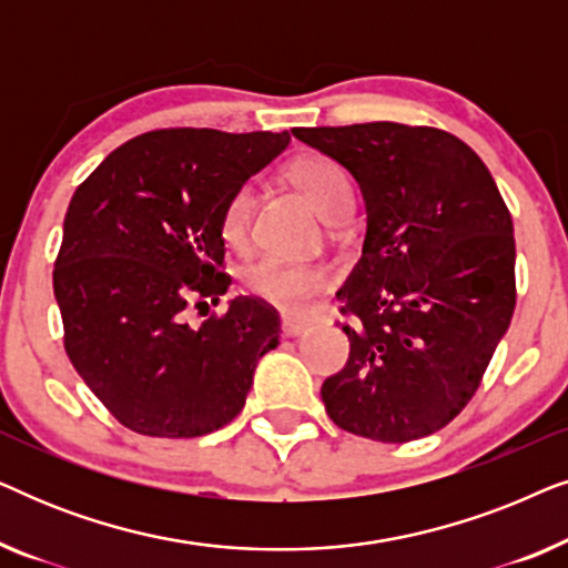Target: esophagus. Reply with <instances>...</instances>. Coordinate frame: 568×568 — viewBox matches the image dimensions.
<instances>
[{"label": "esophagus", "instance_id": "1", "mask_svg": "<svg viewBox=\"0 0 568 568\" xmlns=\"http://www.w3.org/2000/svg\"><path fill=\"white\" fill-rule=\"evenodd\" d=\"M307 331V323L294 321V317H282V333L286 338H297Z\"/></svg>", "mask_w": 568, "mask_h": 568}]
</instances>
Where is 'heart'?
<instances>
[{
    "mask_svg": "<svg viewBox=\"0 0 568 568\" xmlns=\"http://www.w3.org/2000/svg\"><path fill=\"white\" fill-rule=\"evenodd\" d=\"M290 181L305 193L310 204L317 209V214L325 222H341L352 212V183H348V175L333 160L321 158V154L302 158L292 165ZM253 209L255 191L251 185H243V189L232 193L227 204H224L220 222L224 243H245ZM243 284L255 297L266 300L268 305L284 310V313H302L307 300L328 286V271L317 266V263H300L263 255V258H255L243 268Z\"/></svg>",
    "mask_w": 568,
    "mask_h": 568,
    "instance_id": "obj_1",
    "label": "heart"
}]
</instances>
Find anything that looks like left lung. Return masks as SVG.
<instances>
[{
    "label": "left lung",
    "instance_id": "obj_1",
    "mask_svg": "<svg viewBox=\"0 0 568 568\" xmlns=\"http://www.w3.org/2000/svg\"><path fill=\"white\" fill-rule=\"evenodd\" d=\"M344 165L367 209L336 292L352 344L323 383L333 424L375 442L429 437L476 395L515 313V227L484 160L447 131L375 121L292 129Z\"/></svg>",
    "mask_w": 568,
    "mask_h": 568
}]
</instances>
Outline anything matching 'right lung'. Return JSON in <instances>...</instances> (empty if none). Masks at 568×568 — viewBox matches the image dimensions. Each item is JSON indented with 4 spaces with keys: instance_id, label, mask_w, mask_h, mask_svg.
<instances>
[{
    "instance_id": "1",
    "label": "right lung",
    "mask_w": 568,
    "mask_h": 568,
    "mask_svg": "<svg viewBox=\"0 0 568 568\" xmlns=\"http://www.w3.org/2000/svg\"><path fill=\"white\" fill-rule=\"evenodd\" d=\"M290 142V131H146L74 191L53 268L64 348L126 429L189 439L243 410L258 359L278 346L276 310L235 297L193 328L185 307L227 292L224 204Z\"/></svg>"
}]
</instances>
